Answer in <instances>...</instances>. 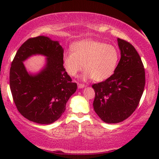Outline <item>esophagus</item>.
<instances>
[{
	"mask_svg": "<svg viewBox=\"0 0 159 159\" xmlns=\"http://www.w3.org/2000/svg\"><path fill=\"white\" fill-rule=\"evenodd\" d=\"M84 87H85V85L84 84H78V88H83Z\"/></svg>",
	"mask_w": 159,
	"mask_h": 159,
	"instance_id": "esophagus-1",
	"label": "esophagus"
}]
</instances>
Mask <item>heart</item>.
Wrapping results in <instances>:
<instances>
[{
    "mask_svg": "<svg viewBox=\"0 0 159 159\" xmlns=\"http://www.w3.org/2000/svg\"><path fill=\"white\" fill-rule=\"evenodd\" d=\"M119 58L118 50L113 45L96 40H84L75 43L71 51L65 53L63 64L71 77L83 69L82 80L94 81L107 80L116 70Z\"/></svg>",
    "mask_w": 159,
    "mask_h": 159,
    "instance_id": "heart-1",
    "label": "heart"
}]
</instances>
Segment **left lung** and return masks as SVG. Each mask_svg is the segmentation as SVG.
Masks as SVG:
<instances>
[{"mask_svg": "<svg viewBox=\"0 0 159 159\" xmlns=\"http://www.w3.org/2000/svg\"><path fill=\"white\" fill-rule=\"evenodd\" d=\"M121 58L114 73L105 81L93 84V108L102 121L121 122L138 107L145 84V69L133 45L118 38Z\"/></svg>", "mask_w": 159, "mask_h": 159, "instance_id": "obj_1", "label": "left lung"}]
</instances>
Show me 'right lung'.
<instances>
[{"instance_id":"add662e5","label":"right lung","mask_w":159,"mask_h":159,"mask_svg":"<svg viewBox=\"0 0 159 159\" xmlns=\"http://www.w3.org/2000/svg\"><path fill=\"white\" fill-rule=\"evenodd\" d=\"M34 55L45 56L47 64L32 75L23 62ZM63 58L64 49L58 41L45 36L28 39L17 51L10 69V88L19 112L28 120L50 125L64 113L77 85L65 70Z\"/></svg>"}]
</instances>
